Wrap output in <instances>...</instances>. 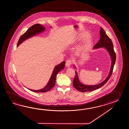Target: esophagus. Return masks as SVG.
Wrapping results in <instances>:
<instances>
[{
  "instance_id": "34e87169",
  "label": "esophagus",
  "mask_w": 129,
  "mask_h": 129,
  "mask_svg": "<svg viewBox=\"0 0 129 129\" xmlns=\"http://www.w3.org/2000/svg\"><path fill=\"white\" fill-rule=\"evenodd\" d=\"M72 63V60L71 59H68L66 61V65L67 67H70Z\"/></svg>"
}]
</instances>
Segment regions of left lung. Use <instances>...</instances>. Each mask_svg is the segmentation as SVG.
<instances>
[{
	"label": "left lung",
	"mask_w": 129,
	"mask_h": 129,
	"mask_svg": "<svg viewBox=\"0 0 129 129\" xmlns=\"http://www.w3.org/2000/svg\"><path fill=\"white\" fill-rule=\"evenodd\" d=\"M101 47H104L107 50V52L109 54L110 57L111 58V67L110 68V71L108 76L104 81H103L102 82H101V83H99L98 84L94 85H87L83 84L80 82L77 73V71H75L76 75L73 81V86L77 90L79 91L80 92H89L98 89L99 88L102 87L105 84H106V83L107 82V81L109 80L112 75L116 61V54L113 49V46L112 41L109 38V37L107 35L104 30L102 27H101L100 29V40L97 42V43L93 47V49H97ZM74 67H75V68H76L75 66H74Z\"/></svg>",
	"instance_id": "8db88e82"
}]
</instances>
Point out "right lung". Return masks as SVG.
<instances>
[{"instance_id":"add662e5","label":"right lung","mask_w":129,"mask_h":129,"mask_svg":"<svg viewBox=\"0 0 129 129\" xmlns=\"http://www.w3.org/2000/svg\"><path fill=\"white\" fill-rule=\"evenodd\" d=\"M46 30L45 27L44 26L41 25L40 24H36L31 27H29L28 30L24 33L20 37L19 41L17 44V47H18L20 44H21L23 41H24L27 39L29 38L34 36H36V35L39 34L40 33L43 32L44 31ZM65 61H63L61 63L58 64V65L55 66L54 70L52 72V75L50 78L49 81L47 83V85L44 87L40 90H32L29 89L30 90L33 92H37V93H41V92H46L50 90L52 88L55 84L56 80V75L61 70H63L65 66Z\"/></svg>"}]
</instances>
